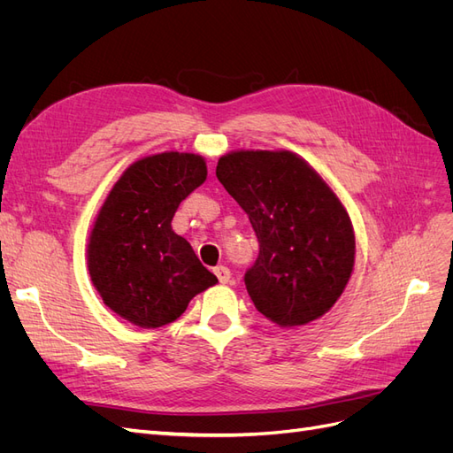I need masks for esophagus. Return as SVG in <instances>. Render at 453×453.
<instances>
[{"label": "esophagus", "mask_w": 453, "mask_h": 453, "mask_svg": "<svg viewBox=\"0 0 453 453\" xmlns=\"http://www.w3.org/2000/svg\"><path fill=\"white\" fill-rule=\"evenodd\" d=\"M215 276L221 283H228L230 281V270L226 266H217L215 268Z\"/></svg>", "instance_id": "esophagus-1"}]
</instances>
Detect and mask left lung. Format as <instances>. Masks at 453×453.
I'll list each match as a JSON object with an SVG mask.
<instances>
[{
  "instance_id": "left-lung-1",
  "label": "left lung",
  "mask_w": 453,
  "mask_h": 453,
  "mask_svg": "<svg viewBox=\"0 0 453 453\" xmlns=\"http://www.w3.org/2000/svg\"><path fill=\"white\" fill-rule=\"evenodd\" d=\"M215 173L258 240L243 278L255 308L280 326L325 315L355 265L353 226L334 190L291 150H232Z\"/></svg>"
}]
</instances>
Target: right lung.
<instances>
[{
  "mask_svg": "<svg viewBox=\"0 0 453 453\" xmlns=\"http://www.w3.org/2000/svg\"><path fill=\"white\" fill-rule=\"evenodd\" d=\"M208 168L200 155H150L122 172L96 217L87 250L90 280L104 304L142 328L175 321L217 283L190 243L172 230L180 203Z\"/></svg>",
  "mask_w": 453,
  "mask_h": 453,
  "instance_id": "obj_1",
  "label": "right lung"
}]
</instances>
